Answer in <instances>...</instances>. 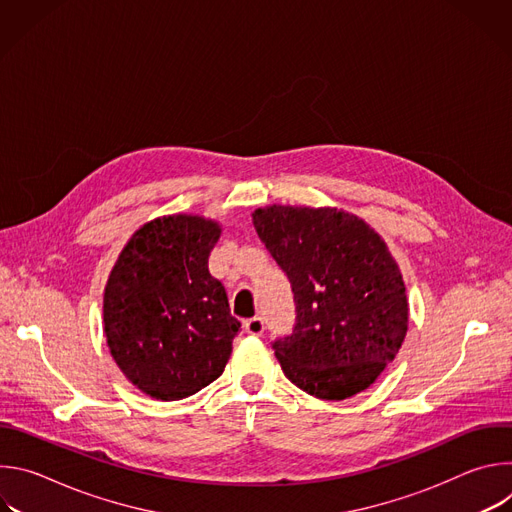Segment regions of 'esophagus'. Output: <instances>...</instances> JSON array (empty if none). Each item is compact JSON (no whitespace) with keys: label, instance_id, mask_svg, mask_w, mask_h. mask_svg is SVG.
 Here are the masks:
<instances>
[{"label":"esophagus","instance_id":"34e87169","mask_svg":"<svg viewBox=\"0 0 512 512\" xmlns=\"http://www.w3.org/2000/svg\"><path fill=\"white\" fill-rule=\"evenodd\" d=\"M245 330H247L249 334H253V336H261L263 330H265V324H263V320H261L259 316H255V318L245 320Z\"/></svg>","mask_w":512,"mask_h":512}]
</instances>
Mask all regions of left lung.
<instances>
[{
  "label": "left lung",
  "instance_id": "obj_1",
  "mask_svg": "<svg viewBox=\"0 0 512 512\" xmlns=\"http://www.w3.org/2000/svg\"><path fill=\"white\" fill-rule=\"evenodd\" d=\"M253 225L291 283L296 324L271 342L285 377L340 401L375 383L399 352L409 308L383 239L336 208H257Z\"/></svg>",
  "mask_w": 512,
  "mask_h": 512
}]
</instances>
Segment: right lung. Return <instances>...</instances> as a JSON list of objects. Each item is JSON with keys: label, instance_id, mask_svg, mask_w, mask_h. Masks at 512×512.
Wrapping results in <instances>:
<instances>
[{"label": "right lung", "instance_id": "add662e5", "mask_svg": "<svg viewBox=\"0 0 512 512\" xmlns=\"http://www.w3.org/2000/svg\"><path fill=\"white\" fill-rule=\"evenodd\" d=\"M221 229L174 214L141 227L121 251L103 298L105 336L123 375L162 401L223 375L241 322L208 271Z\"/></svg>", "mask_w": 512, "mask_h": 512}]
</instances>
